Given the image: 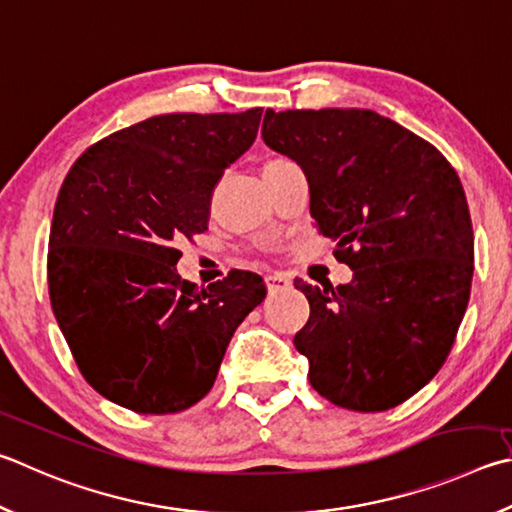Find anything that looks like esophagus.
Masks as SVG:
<instances>
[{"mask_svg":"<svg viewBox=\"0 0 512 512\" xmlns=\"http://www.w3.org/2000/svg\"><path fill=\"white\" fill-rule=\"evenodd\" d=\"M266 284H268V291L275 293V291H282V288L291 286V277H288L286 273L275 271L266 277Z\"/></svg>","mask_w":512,"mask_h":512,"instance_id":"esophagus-1","label":"esophagus"}]
</instances>
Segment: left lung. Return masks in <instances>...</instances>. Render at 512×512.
Here are the masks:
<instances>
[{"mask_svg":"<svg viewBox=\"0 0 512 512\" xmlns=\"http://www.w3.org/2000/svg\"><path fill=\"white\" fill-rule=\"evenodd\" d=\"M262 138L302 167L311 217L353 277L295 284L311 304L293 345L315 392L383 412L425 387L468 309L475 235L459 174L371 109H266Z\"/></svg>","mask_w":512,"mask_h":512,"instance_id":"1","label":"left lung"}]
</instances>
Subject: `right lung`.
<instances>
[{
    "instance_id": "obj_1",
    "label": "right lung",
    "mask_w": 512,
    "mask_h": 512,
    "mask_svg": "<svg viewBox=\"0 0 512 512\" xmlns=\"http://www.w3.org/2000/svg\"><path fill=\"white\" fill-rule=\"evenodd\" d=\"M262 107L163 114L102 138L55 201L49 295L87 383L138 414H172L215 385L232 333L266 297L257 273L197 288L179 239L208 230L224 170L255 143Z\"/></svg>"
}]
</instances>
